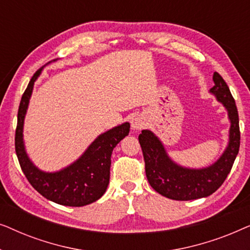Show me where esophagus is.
Wrapping results in <instances>:
<instances>
[{
	"instance_id": "1",
	"label": "esophagus",
	"mask_w": 250,
	"mask_h": 250,
	"mask_svg": "<svg viewBox=\"0 0 250 250\" xmlns=\"http://www.w3.org/2000/svg\"><path fill=\"white\" fill-rule=\"evenodd\" d=\"M131 124H132L133 129H135V131H141L142 128L146 127V119H145V117H143V116L136 115V116H134V117H133Z\"/></svg>"
}]
</instances>
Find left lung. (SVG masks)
<instances>
[{
	"label": "left lung",
	"instance_id": "left-lung-1",
	"mask_svg": "<svg viewBox=\"0 0 250 250\" xmlns=\"http://www.w3.org/2000/svg\"><path fill=\"white\" fill-rule=\"evenodd\" d=\"M213 82L209 93L227 109L230 121L228 146L216 162L201 168L184 167L170 158L163 142L150 129H143L139 135L146 179L153 190L169 199L193 200L210 196L223 184L239 152L240 129L235 101L220 74L214 73Z\"/></svg>",
	"mask_w": 250,
	"mask_h": 250
}]
</instances>
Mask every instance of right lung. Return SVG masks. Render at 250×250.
I'll use <instances>...</instances> for the list:
<instances>
[{
	"mask_svg": "<svg viewBox=\"0 0 250 250\" xmlns=\"http://www.w3.org/2000/svg\"><path fill=\"white\" fill-rule=\"evenodd\" d=\"M42 69L34 74L20 101L15 139L17 157L27 180L44 198L63 206H85L100 199L107 190L110 179L112 150L128 135L131 126L128 122H125L102 133L87 146L80 158L60 170L45 172L40 169L26 151L23 123L34 84Z\"/></svg>",
	"mask_w": 250,
	"mask_h": 250,
	"instance_id": "add662e5",
	"label": "right lung"
}]
</instances>
